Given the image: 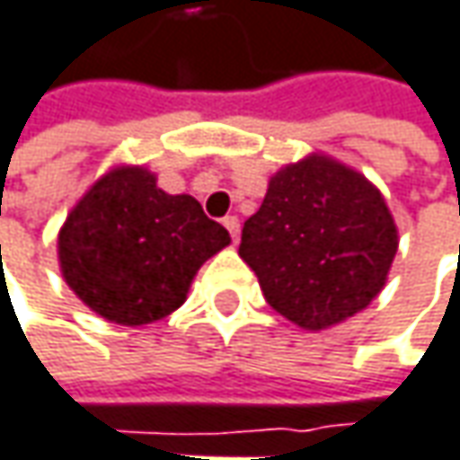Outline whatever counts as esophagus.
Here are the masks:
<instances>
[{"mask_svg":"<svg viewBox=\"0 0 460 460\" xmlns=\"http://www.w3.org/2000/svg\"><path fill=\"white\" fill-rule=\"evenodd\" d=\"M222 225L227 227V233H230L233 243H238V238H241V219H238L235 214H230V217H225V219H222Z\"/></svg>","mask_w":460,"mask_h":460,"instance_id":"1","label":"esophagus"}]
</instances>
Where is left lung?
<instances>
[{"instance_id":"obj_1","label":"left lung","mask_w":460,"mask_h":460,"mask_svg":"<svg viewBox=\"0 0 460 460\" xmlns=\"http://www.w3.org/2000/svg\"><path fill=\"white\" fill-rule=\"evenodd\" d=\"M395 251V222L377 188L327 156L279 170L238 248L267 304L304 330L367 309Z\"/></svg>"}]
</instances>
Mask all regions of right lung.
Here are the masks:
<instances>
[{"label":"right lung","instance_id":"obj_1","mask_svg":"<svg viewBox=\"0 0 460 460\" xmlns=\"http://www.w3.org/2000/svg\"><path fill=\"white\" fill-rule=\"evenodd\" d=\"M230 243L193 196H170L144 167L96 182L59 233V264L85 306L117 324L172 314L199 267Z\"/></svg>","mask_w":460,"mask_h":460}]
</instances>
